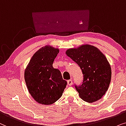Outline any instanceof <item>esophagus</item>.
I'll return each mask as SVG.
<instances>
[{"label": "esophagus", "instance_id": "1", "mask_svg": "<svg viewBox=\"0 0 126 126\" xmlns=\"http://www.w3.org/2000/svg\"><path fill=\"white\" fill-rule=\"evenodd\" d=\"M72 84H73V80L71 79L67 80V85L68 86H71Z\"/></svg>", "mask_w": 126, "mask_h": 126}]
</instances>
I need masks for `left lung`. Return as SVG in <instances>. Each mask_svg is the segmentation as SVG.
<instances>
[{
    "label": "left lung",
    "mask_w": 126,
    "mask_h": 126,
    "mask_svg": "<svg viewBox=\"0 0 126 126\" xmlns=\"http://www.w3.org/2000/svg\"><path fill=\"white\" fill-rule=\"evenodd\" d=\"M66 53L78 64L83 74L82 84L75 86L80 98L89 103L101 99L108 89L112 74L105 55L97 47L87 44L68 49Z\"/></svg>",
    "instance_id": "1"
}]
</instances>
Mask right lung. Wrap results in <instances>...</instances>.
I'll return each instance as SVG.
<instances>
[{
	"instance_id": "right-lung-1",
	"label": "right lung",
	"mask_w": 126,
	"mask_h": 126,
	"mask_svg": "<svg viewBox=\"0 0 126 126\" xmlns=\"http://www.w3.org/2000/svg\"><path fill=\"white\" fill-rule=\"evenodd\" d=\"M59 49L49 45L44 46L32 57L25 70L24 78L29 93L36 102L51 105L63 94L67 82L53 62Z\"/></svg>"
}]
</instances>
